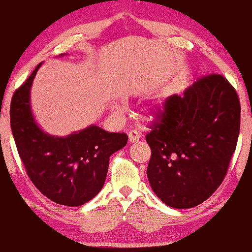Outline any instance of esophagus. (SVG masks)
Here are the masks:
<instances>
[{
  "instance_id": "esophagus-1",
  "label": "esophagus",
  "mask_w": 252,
  "mask_h": 252,
  "mask_svg": "<svg viewBox=\"0 0 252 252\" xmlns=\"http://www.w3.org/2000/svg\"><path fill=\"white\" fill-rule=\"evenodd\" d=\"M128 137H129V142L130 143H135V142H137L138 140H140L141 135L138 134L137 131H130L128 134Z\"/></svg>"
}]
</instances>
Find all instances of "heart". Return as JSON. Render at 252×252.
Returning a JSON list of instances; mask_svg holds the SVG:
<instances>
[{
  "mask_svg": "<svg viewBox=\"0 0 252 252\" xmlns=\"http://www.w3.org/2000/svg\"><path fill=\"white\" fill-rule=\"evenodd\" d=\"M167 106H168V99H167V97L160 98V99H158V102L154 104V106H153L152 112L153 114H162L163 111H166ZM114 109H115V111H117V112L122 111V106H121L120 104H115Z\"/></svg>",
  "mask_w": 252,
  "mask_h": 252,
  "instance_id": "1",
  "label": "heart"
}]
</instances>
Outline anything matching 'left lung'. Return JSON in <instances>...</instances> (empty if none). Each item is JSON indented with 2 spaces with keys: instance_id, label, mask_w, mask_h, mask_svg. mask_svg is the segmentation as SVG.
<instances>
[{
  "instance_id": "obj_1",
  "label": "left lung",
  "mask_w": 252,
  "mask_h": 252,
  "mask_svg": "<svg viewBox=\"0 0 252 252\" xmlns=\"http://www.w3.org/2000/svg\"><path fill=\"white\" fill-rule=\"evenodd\" d=\"M241 126L236 90L220 74L173 94L162 120L146 136L150 187L174 209L198 206L224 180Z\"/></svg>"
}]
</instances>
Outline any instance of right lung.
Instances as JSON below:
<instances>
[{
  "mask_svg": "<svg viewBox=\"0 0 252 252\" xmlns=\"http://www.w3.org/2000/svg\"><path fill=\"white\" fill-rule=\"evenodd\" d=\"M67 54H60L65 57ZM36 66L16 90L10 104V126L27 174L43 195L65 206H80L103 189L109 158L122 149L128 136L91 124L67 136L48 134L32 111L31 89Z\"/></svg>",
  "mask_w": 252,
  "mask_h": 252,
  "instance_id": "add662e5",
  "label": "right lung"
}]
</instances>
